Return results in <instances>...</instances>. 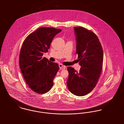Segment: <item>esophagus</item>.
<instances>
[{"label":"esophagus","mask_w":124,"mask_h":124,"mask_svg":"<svg viewBox=\"0 0 124 124\" xmlns=\"http://www.w3.org/2000/svg\"><path fill=\"white\" fill-rule=\"evenodd\" d=\"M59 68L61 70H64L66 68V67L65 66H64L63 65H62V64H59Z\"/></svg>","instance_id":"esophagus-1"}]
</instances>
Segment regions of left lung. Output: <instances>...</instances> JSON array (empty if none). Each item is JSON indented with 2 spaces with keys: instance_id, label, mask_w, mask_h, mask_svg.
<instances>
[{
  "instance_id": "8db88e82",
  "label": "left lung",
  "mask_w": 124,
  "mask_h": 124,
  "mask_svg": "<svg viewBox=\"0 0 124 124\" xmlns=\"http://www.w3.org/2000/svg\"><path fill=\"white\" fill-rule=\"evenodd\" d=\"M76 37L79 72L68 67L67 86L73 94L81 96L87 94L95 86L100 76L103 61V51L99 40L92 31L82 27H74Z\"/></svg>"
}]
</instances>
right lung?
Returning a JSON list of instances; mask_svg holds the SVG:
<instances>
[{"label": "right lung", "instance_id": "right-lung-1", "mask_svg": "<svg viewBox=\"0 0 124 124\" xmlns=\"http://www.w3.org/2000/svg\"><path fill=\"white\" fill-rule=\"evenodd\" d=\"M61 31L41 27L28 36L22 44L19 67L29 87L38 93H45L53 86V79L59 68L58 64L42 56L50 49L54 37Z\"/></svg>", "mask_w": 124, "mask_h": 124}]
</instances>
